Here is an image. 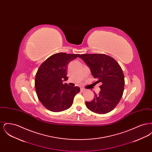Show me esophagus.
I'll return each mask as SVG.
<instances>
[{
    "label": "esophagus",
    "mask_w": 152,
    "mask_h": 152,
    "mask_svg": "<svg viewBox=\"0 0 152 152\" xmlns=\"http://www.w3.org/2000/svg\"><path fill=\"white\" fill-rule=\"evenodd\" d=\"M80 91H81V92H85V91H86V89H84V88H81L80 89Z\"/></svg>",
    "instance_id": "obj_1"
}]
</instances>
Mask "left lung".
I'll use <instances>...</instances> for the list:
<instances>
[{"mask_svg":"<svg viewBox=\"0 0 152 152\" xmlns=\"http://www.w3.org/2000/svg\"><path fill=\"white\" fill-rule=\"evenodd\" d=\"M81 58L90 68L96 82L102 83L99 94L86 102L87 108L98 114L112 111L120 101L124 92V75L118 63L113 58L104 54H82Z\"/></svg>","mask_w":152,"mask_h":152,"instance_id":"left-lung-1","label":"left lung"}]
</instances>
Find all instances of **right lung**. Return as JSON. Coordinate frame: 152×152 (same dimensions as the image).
Returning a JSON list of instances; mask_svg holds the SVG:
<instances>
[{
  "mask_svg": "<svg viewBox=\"0 0 152 152\" xmlns=\"http://www.w3.org/2000/svg\"><path fill=\"white\" fill-rule=\"evenodd\" d=\"M80 54L57 53L48 58L39 68L35 76V86L39 101L50 110L58 112L69 108L74 97L80 91L79 87L66 83L67 65Z\"/></svg>",
  "mask_w": 152,
  "mask_h": 152,
  "instance_id": "right-lung-1",
  "label": "right lung"
}]
</instances>
